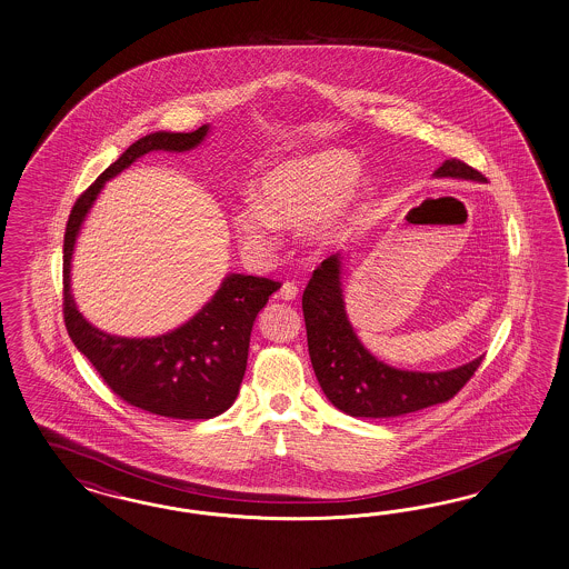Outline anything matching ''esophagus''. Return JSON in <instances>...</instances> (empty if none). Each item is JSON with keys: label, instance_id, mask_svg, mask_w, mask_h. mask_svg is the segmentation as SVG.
Here are the masks:
<instances>
[{"label": "esophagus", "instance_id": "obj_1", "mask_svg": "<svg viewBox=\"0 0 569 569\" xmlns=\"http://www.w3.org/2000/svg\"><path fill=\"white\" fill-rule=\"evenodd\" d=\"M296 296H298V286L292 283V281H286V283L279 288V298H281V300H296Z\"/></svg>", "mask_w": 569, "mask_h": 569}]
</instances>
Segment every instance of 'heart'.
<instances>
[{
    "mask_svg": "<svg viewBox=\"0 0 569 569\" xmlns=\"http://www.w3.org/2000/svg\"><path fill=\"white\" fill-rule=\"evenodd\" d=\"M357 154L331 148L279 162L260 177L259 200L246 198L233 212L236 231L246 248L271 252L277 224L305 227V240L315 248L340 243L369 193Z\"/></svg>",
    "mask_w": 569,
    "mask_h": 569,
    "instance_id": "b5f03b06",
    "label": "heart"
}]
</instances>
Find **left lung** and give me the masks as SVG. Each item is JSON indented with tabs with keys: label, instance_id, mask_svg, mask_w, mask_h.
Wrapping results in <instances>:
<instances>
[{
	"label": "left lung",
	"instance_id": "obj_1",
	"mask_svg": "<svg viewBox=\"0 0 569 569\" xmlns=\"http://www.w3.org/2000/svg\"><path fill=\"white\" fill-rule=\"evenodd\" d=\"M433 177L480 181L466 162L445 160ZM345 257L331 254L310 277L302 312L315 376L329 402L352 417H398L455 397L480 367L482 357L448 371H405L376 359L348 321L342 290Z\"/></svg>",
	"mask_w": 569,
	"mask_h": 569
}]
</instances>
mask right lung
Segmentation results:
<instances>
[{"label": "right lung", "mask_w": 569, "mask_h": 569, "mask_svg": "<svg viewBox=\"0 0 569 569\" xmlns=\"http://www.w3.org/2000/svg\"><path fill=\"white\" fill-rule=\"evenodd\" d=\"M208 129L210 124L191 133L156 131L131 143L74 202L64 233V323L70 340L117 397L171 419H210L233 405L246 373L250 331L281 283L229 273L183 326L154 338H121L91 326L77 309L70 292V260L77 236L106 181L148 152H190L204 141Z\"/></svg>", "instance_id": "1"}]
</instances>
